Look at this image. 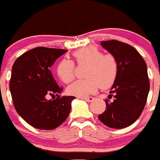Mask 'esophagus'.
<instances>
[{
	"mask_svg": "<svg viewBox=\"0 0 160 160\" xmlns=\"http://www.w3.org/2000/svg\"><path fill=\"white\" fill-rule=\"evenodd\" d=\"M83 99L85 100V101L88 102H92L93 100H94V98L93 97H87V98H83Z\"/></svg>",
	"mask_w": 160,
	"mask_h": 160,
	"instance_id": "obj_1",
	"label": "esophagus"
}]
</instances>
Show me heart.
Instances as JSON below:
<instances>
[{"label": "heart", "mask_w": 160, "mask_h": 160, "mask_svg": "<svg viewBox=\"0 0 160 160\" xmlns=\"http://www.w3.org/2000/svg\"><path fill=\"white\" fill-rule=\"evenodd\" d=\"M78 64L87 65L84 71L86 78L78 80L67 88L68 94L79 98L87 97L101 87L107 89L115 82L118 73V63L112 54H103L95 46H87L73 52ZM57 74L62 81L69 83L74 78V64L64 58L57 66Z\"/></svg>", "instance_id": "b5f03b06"}]
</instances>
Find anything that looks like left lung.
Listing matches in <instances>:
<instances>
[{
    "mask_svg": "<svg viewBox=\"0 0 160 160\" xmlns=\"http://www.w3.org/2000/svg\"><path fill=\"white\" fill-rule=\"evenodd\" d=\"M101 46L116 58L118 73L110 91L114 101L106 100L107 108L98 119L111 128H128L138 119L146 105L150 90L147 64L128 44L111 40L102 42Z\"/></svg>",
    "mask_w": 160,
    "mask_h": 160,
    "instance_id": "8db88e82",
    "label": "left lung"
}]
</instances>
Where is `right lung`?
I'll return each mask as SVG.
<instances>
[{"instance_id": "right-lung-1", "label": "right lung", "mask_w": 160, "mask_h": 160, "mask_svg": "<svg viewBox=\"0 0 160 160\" xmlns=\"http://www.w3.org/2000/svg\"><path fill=\"white\" fill-rule=\"evenodd\" d=\"M66 49L37 47L22 54L12 67L9 90L17 112L29 125L41 130H53L67 118L75 97L59 94L50 67ZM49 95L57 96L48 100Z\"/></svg>"}]
</instances>
